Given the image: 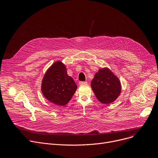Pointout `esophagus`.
<instances>
[{
    "mask_svg": "<svg viewBox=\"0 0 158 158\" xmlns=\"http://www.w3.org/2000/svg\"><path fill=\"white\" fill-rule=\"evenodd\" d=\"M87 84V82H84V81H81V82H79V85H84V84Z\"/></svg>",
    "mask_w": 158,
    "mask_h": 158,
    "instance_id": "esophagus-1",
    "label": "esophagus"
}]
</instances>
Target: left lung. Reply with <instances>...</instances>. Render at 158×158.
Wrapping results in <instances>:
<instances>
[{
  "instance_id": "left-lung-1",
  "label": "left lung",
  "mask_w": 158,
  "mask_h": 158,
  "mask_svg": "<svg viewBox=\"0 0 158 158\" xmlns=\"http://www.w3.org/2000/svg\"><path fill=\"white\" fill-rule=\"evenodd\" d=\"M91 85L96 97L103 104L113 102L121 93L119 78L107 67L100 69L96 73Z\"/></svg>"
}]
</instances>
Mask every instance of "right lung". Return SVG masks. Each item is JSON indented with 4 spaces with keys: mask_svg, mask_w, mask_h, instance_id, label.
Wrapping results in <instances>:
<instances>
[{
    "mask_svg": "<svg viewBox=\"0 0 158 158\" xmlns=\"http://www.w3.org/2000/svg\"><path fill=\"white\" fill-rule=\"evenodd\" d=\"M77 86L73 79L67 75V69L61 61H56L45 73L41 84V91L49 101L63 106L68 103Z\"/></svg>",
    "mask_w": 158,
    "mask_h": 158,
    "instance_id": "obj_1",
    "label": "right lung"
}]
</instances>
